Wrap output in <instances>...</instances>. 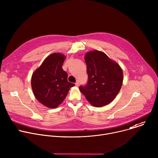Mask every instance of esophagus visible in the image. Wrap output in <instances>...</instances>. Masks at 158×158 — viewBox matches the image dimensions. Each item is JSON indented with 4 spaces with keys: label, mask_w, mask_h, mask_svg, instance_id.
Wrapping results in <instances>:
<instances>
[{
    "label": "esophagus",
    "mask_w": 158,
    "mask_h": 158,
    "mask_svg": "<svg viewBox=\"0 0 158 158\" xmlns=\"http://www.w3.org/2000/svg\"><path fill=\"white\" fill-rule=\"evenodd\" d=\"M76 85H77V86H79V81H76Z\"/></svg>",
    "instance_id": "esophagus-1"
}]
</instances>
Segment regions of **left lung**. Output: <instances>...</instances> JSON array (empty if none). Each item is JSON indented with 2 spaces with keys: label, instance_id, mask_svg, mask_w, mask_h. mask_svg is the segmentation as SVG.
I'll list each match as a JSON object with an SVG mask.
<instances>
[{
  "label": "left lung",
  "instance_id": "1",
  "mask_svg": "<svg viewBox=\"0 0 158 158\" xmlns=\"http://www.w3.org/2000/svg\"><path fill=\"white\" fill-rule=\"evenodd\" d=\"M85 62L88 79L79 89L93 106H104L113 101L121 89L122 70L105 53L98 50L88 52Z\"/></svg>",
  "mask_w": 158,
  "mask_h": 158
}]
</instances>
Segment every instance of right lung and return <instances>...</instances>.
Instances as JSON below:
<instances>
[{"label": "right lung", "mask_w": 158, "mask_h": 158, "mask_svg": "<svg viewBox=\"0 0 158 158\" xmlns=\"http://www.w3.org/2000/svg\"><path fill=\"white\" fill-rule=\"evenodd\" d=\"M65 59L62 54L52 53L32 75L31 87L36 98L50 108L61 104L70 88L75 85L67 81V73L62 67Z\"/></svg>", "instance_id": "obj_1"}]
</instances>
